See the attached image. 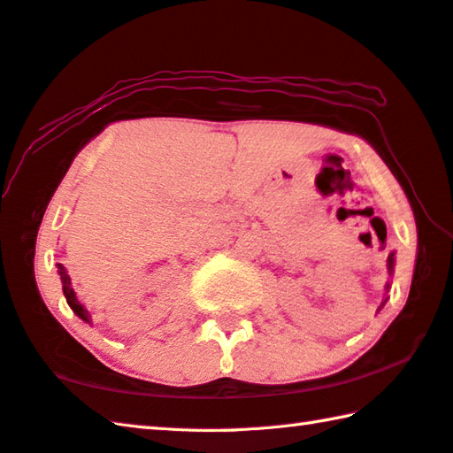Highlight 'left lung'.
Segmentation results:
<instances>
[{"instance_id": "left-lung-1", "label": "left lung", "mask_w": 453, "mask_h": 453, "mask_svg": "<svg viewBox=\"0 0 453 453\" xmlns=\"http://www.w3.org/2000/svg\"><path fill=\"white\" fill-rule=\"evenodd\" d=\"M395 261H396V259H395V251H391V253H388V259H387V271H388V277H393V273H395ZM385 288H387V292L391 290V280L387 282V287H385ZM387 300H388V298H385V300H383V304L379 306V310L387 304Z\"/></svg>"}]
</instances>
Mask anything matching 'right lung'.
<instances>
[{
	"label": "right lung",
	"mask_w": 453,
	"mask_h": 453,
	"mask_svg": "<svg viewBox=\"0 0 453 453\" xmlns=\"http://www.w3.org/2000/svg\"><path fill=\"white\" fill-rule=\"evenodd\" d=\"M57 269H58V274H60L62 292H65V298H66L68 306L73 308V312L80 318V320H84L86 324H92L90 312H88V310L84 308V304L80 303V300L76 298V292H74V288H73V282H70V277H68V273H66V269H65V265L57 263Z\"/></svg>",
	"instance_id": "1"
}]
</instances>
